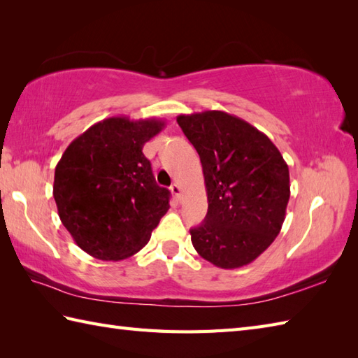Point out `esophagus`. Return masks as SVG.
Masks as SVG:
<instances>
[{
    "instance_id": "esophagus-1",
    "label": "esophagus",
    "mask_w": 358,
    "mask_h": 358,
    "mask_svg": "<svg viewBox=\"0 0 358 358\" xmlns=\"http://www.w3.org/2000/svg\"><path fill=\"white\" fill-rule=\"evenodd\" d=\"M171 192H172V195L175 196V199L180 200V196H181V187H180L177 183H173V185L171 186Z\"/></svg>"
}]
</instances>
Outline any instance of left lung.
<instances>
[{"mask_svg": "<svg viewBox=\"0 0 358 358\" xmlns=\"http://www.w3.org/2000/svg\"><path fill=\"white\" fill-rule=\"evenodd\" d=\"M199 152L208 194L204 222L191 240L204 260L222 269L252 263L283 226L291 196L289 167L257 127L223 110L178 115Z\"/></svg>", "mask_w": 358, "mask_h": 358, "instance_id": "left-lung-1", "label": "left lung"}]
</instances>
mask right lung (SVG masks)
Returning a JSON list of instances; mask_svg holds the SVG:
<instances>
[{"mask_svg":"<svg viewBox=\"0 0 358 358\" xmlns=\"http://www.w3.org/2000/svg\"><path fill=\"white\" fill-rule=\"evenodd\" d=\"M163 120L110 117L77 136L53 180L58 215L73 241L98 260L118 262L148 245L169 209V191L155 183L143 146Z\"/></svg>","mask_w":358,"mask_h":358,"instance_id":"obj_1","label":"right lung"}]
</instances>
